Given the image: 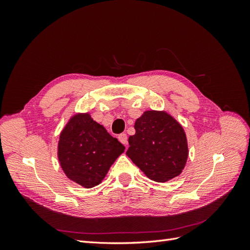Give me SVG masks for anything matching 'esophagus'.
I'll list each match as a JSON object with an SVG mask.
<instances>
[{
  "mask_svg": "<svg viewBox=\"0 0 250 250\" xmlns=\"http://www.w3.org/2000/svg\"><path fill=\"white\" fill-rule=\"evenodd\" d=\"M118 139H119V141L123 144V145H127V142H128V140H127V135H126V133H121V134H119V137H118Z\"/></svg>",
  "mask_w": 250,
  "mask_h": 250,
  "instance_id": "1",
  "label": "esophagus"
}]
</instances>
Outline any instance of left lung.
<instances>
[{
    "mask_svg": "<svg viewBox=\"0 0 250 250\" xmlns=\"http://www.w3.org/2000/svg\"><path fill=\"white\" fill-rule=\"evenodd\" d=\"M127 156L151 180L166 183L183 172L188 155L183 126L166 111L147 110L134 123Z\"/></svg>",
    "mask_w": 250,
    "mask_h": 250,
    "instance_id": "8db88e82",
    "label": "left lung"
}]
</instances>
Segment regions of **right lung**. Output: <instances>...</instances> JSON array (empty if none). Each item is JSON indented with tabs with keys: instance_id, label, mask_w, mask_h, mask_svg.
I'll return each instance as SVG.
<instances>
[{
	"instance_id": "obj_1",
	"label": "right lung",
	"mask_w": 250,
	"mask_h": 250,
	"mask_svg": "<svg viewBox=\"0 0 250 250\" xmlns=\"http://www.w3.org/2000/svg\"><path fill=\"white\" fill-rule=\"evenodd\" d=\"M124 150L89 113H77L60 133L58 160L67 178L89 188L101 183Z\"/></svg>"
}]
</instances>
